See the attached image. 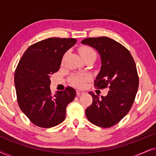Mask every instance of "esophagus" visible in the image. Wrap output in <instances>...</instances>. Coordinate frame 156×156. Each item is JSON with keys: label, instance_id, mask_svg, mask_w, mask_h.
<instances>
[{"label": "esophagus", "instance_id": "34e87169", "mask_svg": "<svg viewBox=\"0 0 156 156\" xmlns=\"http://www.w3.org/2000/svg\"><path fill=\"white\" fill-rule=\"evenodd\" d=\"M84 92L83 91H81V90H76V95L77 96H80L81 94H83Z\"/></svg>", "mask_w": 156, "mask_h": 156}]
</instances>
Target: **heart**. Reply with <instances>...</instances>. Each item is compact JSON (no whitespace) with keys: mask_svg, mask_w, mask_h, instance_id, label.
Instances as JSON below:
<instances>
[{"mask_svg":"<svg viewBox=\"0 0 156 156\" xmlns=\"http://www.w3.org/2000/svg\"><path fill=\"white\" fill-rule=\"evenodd\" d=\"M79 52H80L81 56L83 59L88 57H96V52L94 49L90 46L83 45L80 47V49H79ZM89 80H90V76L88 74H73L70 77V82L74 86L81 88V87L84 86L85 82Z\"/></svg>","mask_w":156,"mask_h":156,"instance_id":"1","label":"heart"}]
</instances>
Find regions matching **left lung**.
Instances as JSON below:
<instances>
[{"instance_id": "left-lung-1", "label": "left lung", "mask_w": 156, "mask_h": 156, "mask_svg": "<svg viewBox=\"0 0 156 156\" xmlns=\"http://www.w3.org/2000/svg\"><path fill=\"white\" fill-rule=\"evenodd\" d=\"M82 43L95 48L101 56L94 87L110 89L101 99L89 91L93 101L85 111L87 118L97 126L112 127L129 113L135 100L139 83L136 63L129 50L112 38L88 37Z\"/></svg>"}]
</instances>
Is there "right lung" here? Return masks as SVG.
Returning <instances> with one entry per match:
<instances>
[{
  "instance_id": "add662e5",
  "label": "right lung",
  "mask_w": 156,
  "mask_h": 156,
  "mask_svg": "<svg viewBox=\"0 0 156 156\" xmlns=\"http://www.w3.org/2000/svg\"><path fill=\"white\" fill-rule=\"evenodd\" d=\"M74 38L50 37L32 44L19 61L14 75L19 107L33 124L51 128L65 120L66 108L76 97L67 87L53 94L50 76L58 71L65 53Z\"/></svg>"
}]
</instances>
